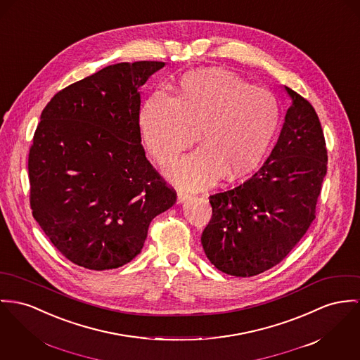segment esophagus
<instances>
[{
	"label": "esophagus",
	"mask_w": 360,
	"mask_h": 360,
	"mask_svg": "<svg viewBox=\"0 0 360 360\" xmlns=\"http://www.w3.org/2000/svg\"><path fill=\"white\" fill-rule=\"evenodd\" d=\"M191 195L186 192H178V202H184L185 200H188Z\"/></svg>",
	"instance_id": "34e87169"
}]
</instances>
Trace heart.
<instances>
[{
    "label": "heart",
    "instance_id": "obj_1",
    "mask_svg": "<svg viewBox=\"0 0 360 360\" xmlns=\"http://www.w3.org/2000/svg\"><path fill=\"white\" fill-rule=\"evenodd\" d=\"M176 97L156 91L139 111V133L149 156L165 165L195 141L200 149L168 167L185 188H204L252 175L269 155L281 127L277 97L234 72L202 68L186 72Z\"/></svg>",
    "mask_w": 360,
    "mask_h": 360
}]
</instances>
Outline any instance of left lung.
Segmentation results:
<instances>
[{
	"instance_id": "obj_1",
	"label": "left lung",
	"mask_w": 360,
	"mask_h": 360,
	"mask_svg": "<svg viewBox=\"0 0 360 360\" xmlns=\"http://www.w3.org/2000/svg\"><path fill=\"white\" fill-rule=\"evenodd\" d=\"M285 89L292 105L266 163L244 184L210 195L212 217L201 245L229 276L253 277L277 266L316 215L328 172L326 141L314 107Z\"/></svg>"
}]
</instances>
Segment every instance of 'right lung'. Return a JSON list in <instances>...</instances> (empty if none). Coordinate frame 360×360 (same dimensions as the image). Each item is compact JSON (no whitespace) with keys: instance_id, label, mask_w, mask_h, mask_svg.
Instances as JSON below:
<instances>
[{"instance_id":"right-lung-1","label":"right lung","mask_w":360,"mask_h":360,"mask_svg":"<svg viewBox=\"0 0 360 360\" xmlns=\"http://www.w3.org/2000/svg\"><path fill=\"white\" fill-rule=\"evenodd\" d=\"M163 67H105L56 93L41 113L28 153L30 207L58 252L81 267L131 262L149 223L176 201L139 133V86Z\"/></svg>"}]
</instances>
